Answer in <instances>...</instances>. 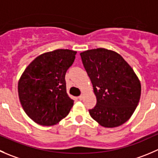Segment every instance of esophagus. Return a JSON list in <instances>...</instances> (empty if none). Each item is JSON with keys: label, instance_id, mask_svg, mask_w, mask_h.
<instances>
[{"label": "esophagus", "instance_id": "esophagus-1", "mask_svg": "<svg viewBox=\"0 0 158 158\" xmlns=\"http://www.w3.org/2000/svg\"><path fill=\"white\" fill-rule=\"evenodd\" d=\"M78 99H79V100H82V99H83V96H82V95H80V96H79V97H78Z\"/></svg>", "mask_w": 158, "mask_h": 158}]
</instances>
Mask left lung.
<instances>
[{
	"mask_svg": "<svg viewBox=\"0 0 158 158\" xmlns=\"http://www.w3.org/2000/svg\"><path fill=\"white\" fill-rule=\"evenodd\" d=\"M80 56L96 96V106L89 110L91 117L104 127L123 124L135 111L141 93L134 69L120 54L106 48Z\"/></svg>",
	"mask_w": 158,
	"mask_h": 158,
	"instance_id": "obj_1",
	"label": "left lung"
}]
</instances>
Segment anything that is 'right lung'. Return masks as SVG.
<instances>
[{
    "mask_svg": "<svg viewBox=\"0 0 158 158\" xmlns=\"http://www.w3.org/2000/svg\"><path fill=\"white\" fill-rule=\"evenodd\" d=\"M76 51L57 49L35 58L18 82V96L24 112L36 123L52 126L69 113L73 99L66 93L65 73Z\"/></svg>",
    "mask_w": 158,
    "mask_h": 158,
    "instance_id": "add662e5",
    "label": "right lung"
}]
</instances>
